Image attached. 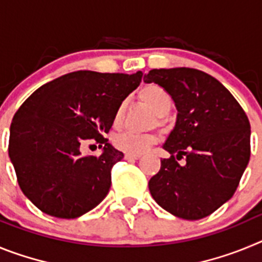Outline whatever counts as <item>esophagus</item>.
<instances>
[{"label":"esophagus","mask_w":262,"mask_h":262,"mask_svg":"<svg viewBox=\"0 0 262 262\" xmlns=\"http://www.w3.org/2000/svg\"><path fill=\"white\" fill-rule=\"evenodd\" d=\"M140 157H142L140 155H131V154L124 155V159H126V160H139Z\"/></svg>","instance_id":"esophagus-1"}]
</instances>
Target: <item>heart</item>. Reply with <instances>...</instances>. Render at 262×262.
I'll list each match as a JSON object with an SVG mask.
<instances>
[{"label":"heart","mask_w":262,"mask_h":262,"mask_svg":"<svg viewBox=\"0 0 262 262\" xmlns=\"http://www.w3.org/2000/svg\"><path fill=\"white\" fill-rule=\"evenodd\" d=\"M139 99L144 103L145 106L151 108L157 117H165L169 114L172 108L173 101L172 97L165 89L156 84L144 85L138 93ZM124 105H120L115 110L114 114V124L119 126L122 119H123ZM157 140L156 135L154 134H134V133H123L115 136L114 144L118 149L131 155L144 154L148 148L155 144Z\"/></svg>","instance_id":"heart-1"}]
</instances>
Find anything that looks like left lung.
Masks as SVG:
<instances>
[{"instance_id": "left-lung-1", "label": "left lung", "mask_w": 262, "mask_h": 262, "mask_svg": "<svg viewBox=\"0 0 262 262\" xmlns=\"http://www.w3.org/2000/svg\"><path fill=\"white\" fill-rule=\"evenodd\" d=\"M144 82L164 88L178 111L163 145L172 156L148 182L151 195L174 216H209L231 200L249 163L248 117L216 78L198 69H152ZM182 156L187 161L178 164Z\"/></svg>"}]
</instances>
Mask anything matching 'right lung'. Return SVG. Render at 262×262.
I'll return each instance as SVG.
<instances>
[{
  "label": "right lung",
  "mask_w": 262,
  "mask_h": 262,
  "mask_svg": "<svg viewBox=\"0 0 262 262\" xmlns=\"http://www.w3.org/2000/svg\"><path fill=\"white\" fill-rule=\"evenodd\" d=\"M142 77L140 71L72 72L36 89L18 108L10 126L9 157L20 190L40 211L75 219L107 195L111 168L123 154L103 135ZM90 138L104 144L101 157L80 152Z\"/></svg>",
  "instance_id": "add662e5"
}]
</instances>
